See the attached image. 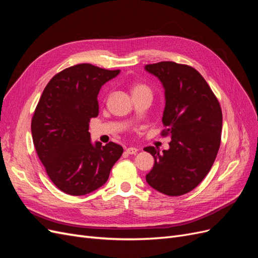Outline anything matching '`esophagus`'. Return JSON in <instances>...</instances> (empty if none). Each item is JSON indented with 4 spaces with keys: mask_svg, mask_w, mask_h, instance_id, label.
Returning <instances> with one entry per match:
<instances>
[{
    "mask_svg": "<svg viewBox=\"0 0 258 258\" xmlns=\"http://www.w3.org/2000/svg\"><path fill=\"white\" fill-rule=\"evenodd\" d=\"M138 148H136V147H128L127 150H126V153L127 154H129V155H134V154H137L138 153Z\"/></svg>",
    "mask_w": 258,
    "mask_h": 258,
    "instance_id": "obj_1",
    "label": "esophagus"
}]
</instances>
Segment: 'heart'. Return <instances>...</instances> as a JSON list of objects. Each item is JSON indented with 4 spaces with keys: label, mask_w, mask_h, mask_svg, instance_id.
Wrapping results in <instances>:
<instances>
[{
    "label": "heart",
    "mask_w": 258,
    "mask_h": 258,
    "mask_svg": "<svg viewBox=\"0 0 258 258\" xmlns=\"http://www.w3.org/2000/svg\"><path fill=\"white\" fill-rule=\"evenodd\" d=\"M131 92L132 95H135V93H139V92H151V89L144 84L137 83L131 87Z\"/></svg>",
    "instance_id": "heart-1"
}]
</instances>
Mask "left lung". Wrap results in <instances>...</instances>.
Masks as SVG:
<instances>
[{"label": "left lung", "mask_w": 258, "mask_h": 258, "mask_svg": "<svg viewBox=\"0 0 258 258\" xmlns=\"http://www.w3.org/2000/svg\"><path fill=\"white\" fill-rule=\"evenodd\" d=\"M145 70L161 82L166 106L161 134L169 136L170 148L147 146L155 163L146 182L168 196H181L197 187L209 173L221 145L223 115L220 102L201 74L172 61L146 64Z\"/></svg>", "instance_id": "1"}]
</instances>
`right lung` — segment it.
<instances>
[{
  "mask_svg": "<svg viewBox=\"0 0 258 258\" xmlns=\"http://www.w3.org/2000/svg\"><path fill=\"white\" fill-rule=\"evenodd\" d=\"M89 63L54 75L46 86L31 121L33 143L51 182L72 196L105 184L123 152L118 144L91 143L89 121L99 114L102 86L119 74Z\"/></svg>",
  "mask_w": 258,
  "mask_h": 258,
  "instance_id": "obj_1",
  "label": "right lung"
}]
</instances>
